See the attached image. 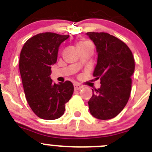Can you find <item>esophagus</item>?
<instances>
[{
    "label": "esophagus",
    "mask_w": 152,
    "mask_h": 152,
    "mask_svg": "<svg viewBox=\"0 0 152 152\" xmlns=\"http://www.w3.org/2000/svg\"><path fill=\"white\" fill-rule=\"evenodd\" d=\"M74 88L75 90H79V89H80V88H82L83 86H82L79 85V84L75 83V84H74Z\"/></svg>",
    "instance_id": "1"
}]
</instances>
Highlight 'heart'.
Returning a JSON list of instances; mask_svg holds the SVG:
<instances>
[{
  "mask_svg": "<svg viewBox=\"0 0 152 152\" xmlns=\"http://www.w3.org/2000/svg\"><path fill=\"white\" fill-rule=\"evenodd\" d=\"M89 43H88V42L86 41H80L79 43H77V46H84V45H86V44H88Z\"/></svg>",
  "mask_w": 152,
  "mask_h": 152,
  "instance_id": "b5f03b06",
  "label": "heart"
}]
</instances>
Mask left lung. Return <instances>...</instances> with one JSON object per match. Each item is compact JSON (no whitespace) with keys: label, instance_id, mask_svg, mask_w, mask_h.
I'll use <instances>...</instances> for the list:
<instances>
[{"label":"left lung","instance_id":"left-lung-1","mask_svg":"<svg viewBox=\"0 0 152 152\" xmlns=\"http://www.w3.org/2000/svg\"><path fill=\"white\" fill-rule=\"evenodd\" d=\"M97 53L93 76L100 79L101 86L92 89L88 100L91 115L100 120H109L119 115L126 105L132 89L134 59L125 43L105 32H87Z\"/></svg>","mask_w":152,"mask_h":152}]
</instances>
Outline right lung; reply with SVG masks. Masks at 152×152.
Instances as JSON below:
<instances>
[{
    "label": "right lung",
    "mask_w": 152,
    "mask_h": 152,
    "mask_svg": "<svg viewBox=\"0 0 152 152\" xmlns=\"http://www.w3.org/2000/svg\"><path fill=\"white\" fill-rule=\"evenodd\" d=\"M69 37L52 32L37 34L26 42L20 52L19 69L26 98L31 110L42 119L61 118L74 91L70 81L56 84L50 77L60 45Z\"/></svg>",
    "instance_id": "1"
}]
</instances>
